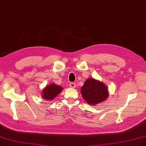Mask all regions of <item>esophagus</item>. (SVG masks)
Masks as SVG:
<instances>
[{
  "label": "esophagus",
  "mask_w": 146,
  "mask_h": 146,
  "mask_svg": "<svg viewBox=\"0 0 146 146\" xmlns=\"http://www.w3.org/2000/svg\"><path fill=\"white\" fill-rule=\"evenodd\" d=\"M69 86H70V87H71V88H74L76 87V84L74 83H70Z\"/></svg>",
  "instance_id": "34e87169"
}]
</instances>
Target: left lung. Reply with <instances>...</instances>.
Instances as JSON below:
<instances>
[{"mask_svg": "<svg viewBox=\"0 0 146 146\" xmlns=\"http://www.w3.org/2000/svg\"><path fill=\"white\" fill-rule=\"evenodd\" d=\"M81 91L84 99L91 106L105 101L109 94L106 84L92 78L85 81Z\"/></svg>", "mask_w": 146, "mask_h": 146, "instance_id": "obj_1", "label": "left lung"}]
</instances>
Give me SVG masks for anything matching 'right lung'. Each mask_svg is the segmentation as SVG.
Returning a JSON list of instances; mask_svg holds the SVG:
<instances>
[{
    "label": "right lung",
    "instance_id": "right-lung-1",
    "mask_svg": "<svg viewBox=\"0 0 146 146\" xmlns=\"http://www.w3.org/2000/svg\"><path fill=\"white\" fill-rule=\"evenodd\" d=\"M62 90V87L54 83L47 85L42 90V98L46 100H53Z\"/></svg>",
    "mask_w": 146,
    "mask_h": 146
}]
</instances>
